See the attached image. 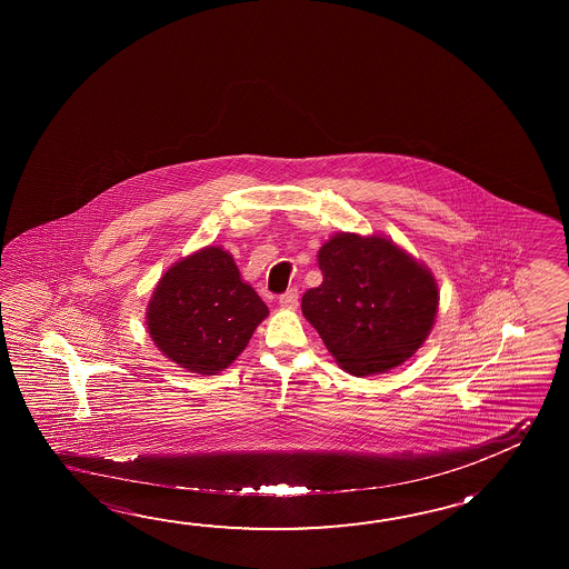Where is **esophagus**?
I'll use <instances>...</instances> for the list:
<instances>
[{"label":"esophagus","mask_w":569,"mask_h":569,"mask_svg":"<svg viewBox=\"0 0 569 569\" xmlns=\"http://www.w3.org/2000/svg\"><path fill=\"white\" fill-rule=\"evenodd\" d=\"M298 289H289L283 296H280V306L283 309H296L298 308Z\"/></svg>","instance_id":"34e87169"}]
</instances>
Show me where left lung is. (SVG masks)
Here are the masks:
<instances>
[{
	"label": "left lung",
	"mask_w": 569,
	"mask_h": 569,
	"mask_svg": "<svg viewBox=\"0 0 569 569\" xmlns=\"http://www.w3.org/2000/svg\"><path fill=\"white\" fill-rule=\"evenodd\" d=\"M317 266L323 281L303 293L301 311L343 371L387 373L427 341L438 313L437 280L391 238L333 233Z\"/></svg>",
	"instance_id": "obj_1"
}]
</instances>
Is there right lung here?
<instances>
[{"label":"right lung","instance_id":"obj_1","mask_svg":"<svg viewBox=\"0 0 569 569\" xmlns=\"http://www.w3.org/2000/svg\"><path fill=\"white\" fill-rule=\"evenodd\" d=\"M268 313L232 253L206 246L162 273L144 319L160 353L204 377L228 369Z\"/></svg>","mask_w":569,"mask_h":569}]
</instances>
